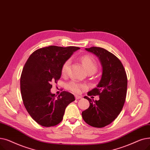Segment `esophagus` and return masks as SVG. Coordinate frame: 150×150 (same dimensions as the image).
I'll use <instances>...</instances> for the list:
<instances>
[{
  "label": "esophagus",
  "instance_id": "34e87169",
  "mask_svg": "<svg viewBox=\"0 0 150 150\" xmlns=\"http://www.w3.org/2000/svg\"><path fill=\"white\" fill-rule=\"evenodd\" d=\"M75 98H76V99H81V98H82V96H79V95H75Z\"/></svg>",
  "mask_w": 150,
  "mask_h": 150
}]
</instances>
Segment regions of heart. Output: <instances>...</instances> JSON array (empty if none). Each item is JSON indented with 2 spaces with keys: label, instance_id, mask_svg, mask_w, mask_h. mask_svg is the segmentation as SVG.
Returning a JSON list of instances; mask_svg holds the SVG:
<instances>
[{
  "label": "heart",
  "instance_id": "obj_1",
  "mask_svg": "<svg viewBox=\"0 0 150 150\" xmlns=\"http://www.w3.org/2000/svg\"><path fill=\"white\" fill-rule=\"evenodd\" d=\"M81 59L83 65L85 69L87 71V73L90 72V71H93V72L95 73L97 71V69H98L97 63L95 59L92 56L88 55H83ZM70 63H71V60H68L63 63L62 68V73L63 74L65 75L67 74L69 67L70 65ZM68 88L70 90L73 91L75 93H81L82 91L83 88H85V85L83 84L78 83L75 81H72L69 83H68Z\"/></svg>",
  "mask_w": 150,
  "mask_h": 150
}]
</instances>
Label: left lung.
Instances as JSON below:
<instances>
[{
    "label": "left lung",
    "instance_id": "1",
    "mask_svg": "<svg viewBox=\"0 0 150 150\" xmlns=\"http://www.w3.org/2000/svg\"><path fill=\"white\" fill-rule=\"evenodd\" d=\"M85 50L98 57L103 72L97 87L88 92V96L99 95V99L94 101L84 96L90 106L82 112V116L88 125L103 127L115 120L123 109L127 93V76L121 61L106 49L91 47Z\"/></svg>",
    "mask_w": 150,
    "mask_h": 150
}]
</instances>
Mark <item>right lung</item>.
Listing matches in <instances>:
<instances>
[{"mask_svg": "<svg viewBox=\"0 0 150 150\" xmlns=\"http://www.w3.org/2000/svg\"><path fill=\"white\" fill-rule=\"evenodd\" d=\"M79 49L50 46L37 49L27 60L21 76V93L27 111L39 125L51 127L60 123L67 105L75 100L66 91L56 97L51 88L52 82L60 78L63 63Z\"/></svg>", "mask_w": 150, "mask_h": 150, "instance_id": "right-lung-1", "label": "right lung"}]
</instances>
